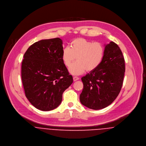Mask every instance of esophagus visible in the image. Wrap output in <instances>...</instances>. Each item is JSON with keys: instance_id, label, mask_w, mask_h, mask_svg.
<instances>
[{"instance_id": "obj_1", "label": "esophagus", "mask_w": 146, "mask_h": 146, "mask_svg": "<svg viewBox=\"0 0 146 146\" xmlns=\"http://www.w3.org/2000/svg\"><path fill=\"white\" fill-rule=\"evenodd\" d=\"M73 79H74V81L75 82V81L78 80L79 79V78H78V77H77V76H74V77H73Z\"/></svg>"}]
</instances>
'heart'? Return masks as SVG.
Wrapping results in <instances>:
<instances>
[{
  "label": "heart",
  "instance_id": "heart-1",
  "mask_svg": "<svg viewBox=\"0 0 146 146\" xmlns=\"http://www.w3.org/2000/svg\"><path fill=\"white\" fill-rule=\"evenodd\" d=\"M104 54V45L99 42H93L84 38H78L70 42L69 47L64 48L62 59L67 67H70L76 58V62L70 68L72 75H80L96 70L102 62Z\"/></svg>",
  "mask_w": 146,
  "mask_h": 146
}]
</instances>
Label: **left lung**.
Returning a JSON list of instances; mask_svg holds the SVG:
<instances>
[{"instance_id": "1", "label": "left lung", "mask_w": 146, "mask_h": 146, "mask_svg": "<svg viewBox=\"0 0 146 146\" xmlns=\"http://www.w3.org/2000/svg\"><path fill=\"white\" fill-rule=\"evenodd\" d=\"M125 60L119 46L111 42L105 45L100 65L82 78L83 89L80 102L93 110H100L111 104L118 96L123 83Z\"/></svg>"}]
</instances>
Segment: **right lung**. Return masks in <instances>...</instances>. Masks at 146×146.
<instances>
[{
	"label": "right lung",
	"mask_w": 146,
	"mask_h": 146,
	"mask_svg": "<svg viewBox=\"0 0 146 146\" xmlns=\"http://www.w3.org/2000/svg\"><path fill=\"white\" fill-rule=\"evenodd\" d=\"M62 40L44 39L26 50L21 66V78L25 96L38 110L57 108L62 94L73 82L72 75L63 62Z\"/></svg>",
	"instance_id": "1"
}]
</instances>
